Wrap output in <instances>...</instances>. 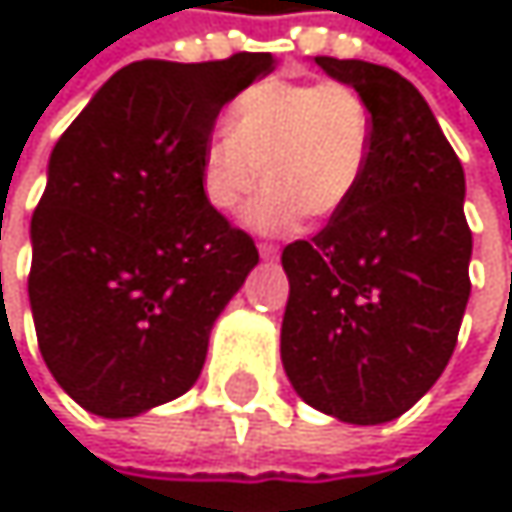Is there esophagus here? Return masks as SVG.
<instances>
[{"instance_id": "34e87169", "label": "esophagus", "mask_w": 512, "mask_h": 512, "mask_svg": "<svg viewBox=\"0 0 512 512\" xmlns=\"http://www.w3.org/2000/svg\"><path fill=\"white\" fill-rule=\"evenodd\" d=\"M257 252H260L263 260H275V257H278V246H275V243H260Z\"/></svg>"}]
</instances>
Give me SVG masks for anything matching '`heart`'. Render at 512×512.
Masks as SVG:
<instances>
[{"mask_svg": "<svg viewBox=\"0 0 512 512\" xmlns=\"http://www.w3.org/2000/svg\"><path fill=\"white\" fill-rule=\"evenodd\" d=\"M373 148L367 100L347 82L260 79L237 94L228 130L207 136L201 148V195L216 213H234L255 192L263 168V195L249 207L257 231H287L332 222L364 180Z\"/></svg>", "mask_w": 512, "mask_h": 512, "instance_id": "1", "label": "heart"}]
</instances>
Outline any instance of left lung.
Instances as JSON below:
<instances>
[{"label":"left lung","instance_id":"1","mask_svg":"<svg viewBox=\"0 0 512 512\" xmlns=\"http://www.w3.org/2000/svg\"><path fill=\"white\" fill-rule=\"evenodd\" d=\"M370 106L356 198L281 252V361L296 394L347 424L412 409L454 356L471 293L465 174L421 91L391 67L314 58Z\"/></svg>","mask_w":512,"mask_h":512}]
</instances>
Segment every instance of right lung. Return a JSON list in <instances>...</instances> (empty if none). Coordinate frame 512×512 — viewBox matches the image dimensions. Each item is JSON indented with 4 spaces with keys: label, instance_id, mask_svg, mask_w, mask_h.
Listing matches in <instances>:
<instances>
[{
    "label": "right lung",
    "instance_id": "add662e5",
    "mask_svg": "<svg viewBox=\"0 0 512 512\" xmlns=\"http://www.w3.org/2000/svg\"><path fill=\"white\" fill-rule=\"evenodd\" d=\"M269 52L133 61L55 142L32 216L29 302L55 382L88 412L133 418L186 394L255 240L201 195V148Z\"/></svg>",
    "mask_w": 512,
    "mask_h": 512
}]
</instances>
